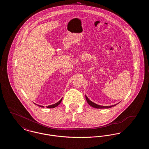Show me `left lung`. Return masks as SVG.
<instances>
[{
    "mask_svg": "<svg viewBox=\"0 0 149 149\" xmlns=\"http://www.w3.org/2000/svg\"><path fill=\"white\" fill-rule=\"evenodd\" d=\"M85 98H86V102H88V103L91 106L93 107H94V108H98V109H100V108H111V107H112L115 106L116 105H117V104H118V103H117V104H114V105L110 106H100V105H98V104H97L94 103V102H93L91 100H90L86 95H85Z\"/></svg>",
    "mask_w": 149,
    "mask_h": 149,
    "instance_id": "left-lung-1",
    "label": "left lung"
}]
</instances>
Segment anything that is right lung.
<instances>
[{"instance_id": "1", "label": "right lung", "mask_w": 149, "mask_h": 149, "mask_svg": "<svg viewBox=\"0 0 149 149\" xmlns=\"http://www.w3.org/2000/svg\"><path fill=\"white\" fill-rule=\"evenodd\" d=\"M62 99H63V98H61L58 102H57L56 103H55V104H52V105H50V106H47L46 107H47V108H54L56 107L57 106H58V105L60 104V103H61V101H62ZM36 104L37 106H38L40 107L44 108V106H40V105H38V104Z\"/></svg>"}]
</instances>
